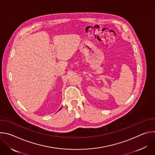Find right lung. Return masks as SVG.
<instances>
[{
  "label": "right lung",
  "mask_w": 155,
  "mask_h": 155,
  "mask_svg": "<svg viewBox=\"0 0 155 155\" xmlns=\"http://www.w3.org/2000/svg\"><path fill=\"white\" fill-rule=\"evenodd\" d=\"M60 109H61V108H60ZM60 109H59V110H60ZM59 110H58V111H59Z\"/></svg>",
  "instance_id": "right-lung-1"
}]
</instances>
